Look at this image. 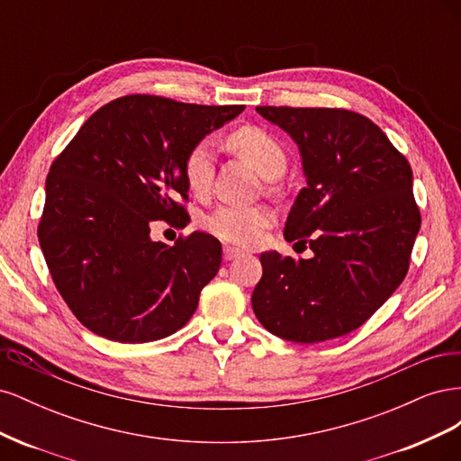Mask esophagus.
<instances>
[{
	"label": "esophagus",
	"instance_id": "34e87169",
	"mask_svg": "<svg viewBox=\"0 0 461 461\" xmlns=\"http://www.w3.org/2000/svg\"><path fill=\"white\" fill-rule=\"evenodd\" d=\"M240 256H244V252H240V249L230 248V246H225V248H222V258H225L227 261H232V259L240 258Z\"/></svg>",
	"mask_w": 461,
	"mask_h": 461
}]
</instances>
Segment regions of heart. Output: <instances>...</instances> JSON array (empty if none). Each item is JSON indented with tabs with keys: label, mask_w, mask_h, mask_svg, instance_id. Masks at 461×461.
<instances>
[{
	"label": "heart",
	"mask_w": 461,
	"mask_h": 461,
	"mask_svg": "<svg viewBox=\"0 0 461 461\" xmlns=\"http://www.w3.org/2000/svg\"><path fill=\"white\" fill-rule=\"evenodd\" d=\"M230 148L240 153L244 159L252 163L254 169L271 176L276 171H285L286 156L283 146L275 138L258 127H244L229 136ZM183 176L190 192L203 194L213 178V144L209 140H200L194 144L183 161ZM271 222L269 209L261 205H221L213 213H209L203 221L205 229L217 239L249 246L254 244L261 230Z\"/></svg>",
	"instance_id": "1"
}]
</instances>
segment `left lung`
Masks as SVG:
<instances>
[{
  "mask_svg": "<svg viewBox=\"0 0 461 461\" xmlns=\"http://www.w3.org/2000/svg\"><path fill=\"white\" fill-rule=\"evenodd\" d=\"M296 142L305 186L285 239L310 259L259 256L252 294L259 323L290 342L313 344L356 330L393 296L421 227L408 159L367 117L346 109H256Z\"/></svg>",
  "mask_w": 461,
  "mask_h": 461,
  "instance_id": "left-lung-1",
  "label": "left lung"
}]
</instances>
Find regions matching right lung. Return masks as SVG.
I'll return each instance as SVG.
<instances>
[{"instance_id": "add662e5", "label": "right lung", "mask_w": 461, "mask_h": 461, "mask_svg": "<svg viewBox=\"0 0 461 461\" xmlns=\"http://www.w3.org/2000/svg\"><path fill=\"white\" fill-rule=\"evenodd\" d=\"M244 105H194L124 95L82 124L46 180L40 248L59 294L104 339L140 344L183 329L221 267V242L192 232L175 246L149 225L188 217V149Z\"/></svg>"}]
</instances>
